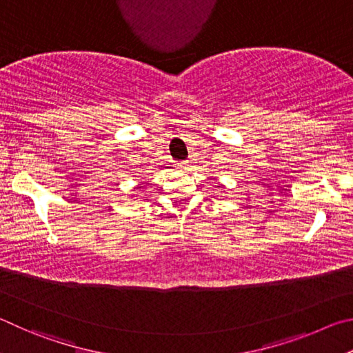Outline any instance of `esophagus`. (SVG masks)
Masks as SVG:
<instances>
[{
	"mask_svg": "<svg viewBox=\"0 0 353 353\" xmlns=\"http://www.w3.org/2000/svg\"><path fill=\"white\" fill-rule=\"evenodd\" d=\"M178 169H181V170L189 169V163H188V161H181V163H178Z\"/></svg>",
	"mask_w": 353,
	"mask_h": 353,
	"instance_id": "esophagus-1",
	"label": "esophagus"
}]
</instances>
